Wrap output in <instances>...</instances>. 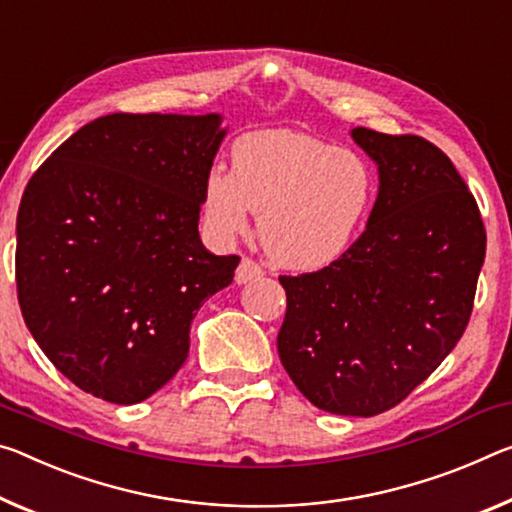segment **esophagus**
Returning <instances> with one entry per match:
<instances>
[{
    "label": "esophagus",
    "instance_id": "1",
    "mask_svg": "<svg viewBox=\"0 0 512 512\" xmlns=\"http://www.w3.org/2000/svg\"><path fill=\"white\" fill-rule=\"evenodd\" d=\"M262 273H264L262 266L253 262V259L243 257L241 264L237 266V273H234V282H237V285H246V282H250V280L262 278Z\"/></svg>",
    "mask_w": 512,
    "mask_h": 512
}]
</instances>
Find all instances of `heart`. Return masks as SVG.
Here are the masks:
<instances>
[{
    "label": "heart",
    "instance_id": "b5f03b06",
    "mask_svg": "<svg viewBox=\"0 0 512 512\" xmlns=\"http://www.w3.org/2000/svg\"><path fill=\"white\" fill-rule=\"evenodd\" d=\"M232 170H209L202 216L218 239L257 216L264 253L289 271H319L346 255L376 200V173L360 152L296 129H259L234 141Z\"/></svg>",
    "mask_w": 512,
    "mask_h": 512
}]
</instances>
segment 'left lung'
Returning <instances> with one entry per match:
<instances>
[{
	"mask_svg": "<svg viewBox=\"0 0 512 512\" xmlns=\"http://www.w3.org/2000/svg\"><path fill=\"white\" fill-rule=\"evenodd\" d=\"M378 164L367 230L326 269L280 275L278 353L316 408L373 417L453 351L472 316L485 227L451 159L421 136L355 127Z\"/></svg>",
	"mask_w": 512,
	"mask_h": 512,
	"instance_id": "obj_1",
	"label": "left lung"
}]
</instances>
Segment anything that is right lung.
<instances>
[{
	"label": "right lung",
	"mask_w": 512,
	"mask_h": 512,
	"mask_svg": "<svg viewBox=\"0 0 512 512\" xmlns=\"http://www.w3.org/2000/svg\"><path fill=\"white\" fill-rule=\"evenodd\" d=\"M221 116L111 113L31 177L18 212L15 282L36 344L79 389L118 405L164 387L189 355L202 303L239 257L198 234Z\"/></svg>",
	"instance_id": "obj_1"
}]
</instances>
